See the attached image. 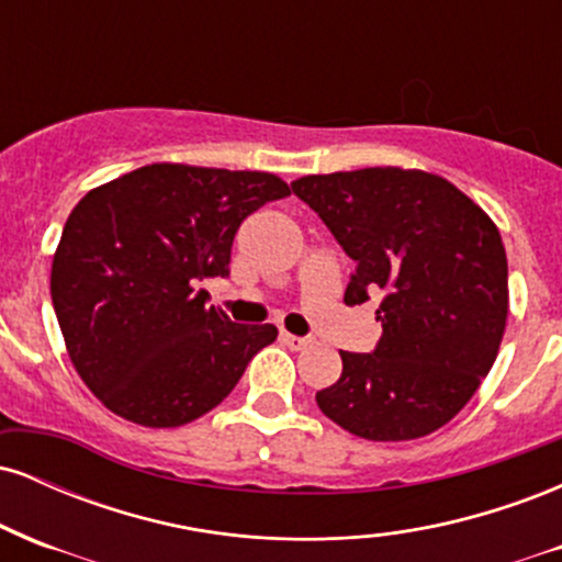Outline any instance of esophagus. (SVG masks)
<instances>
[{
  "label": "esophagus",
  "instance_id": "esophagus-1",
  "mask_svg": "<svg viewBox=\"0 0 562 562\" xmlns=\"http://www.w3.org/2000/svg\"><path fill=\"white\" fill-rule=\"evenodd\" d=\"M280 338H282V344H285L288 348H293V351H301V348H306L308 344H312L308 338H301V335H293V333H285V330L280 333Z\"/></svg>",
  "mask_w": 562,
  "mask_h": 562
}]
</instances>
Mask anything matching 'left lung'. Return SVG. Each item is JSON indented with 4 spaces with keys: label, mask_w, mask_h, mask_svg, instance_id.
Segmentation results:
<instances>
[{
    "label": "left lung",
    "mask_w": 562,
    "mask_h": 562,
    "mask_svg": "<svg viewBox=\"0 0 562 562\" xmlns=\"http://www.w3.org/2000/svg\"><path fill=\"white\" fill-rule=\"evenodd\" d=\"M293 192L357 261L346 306L383 295L375 351H340L319 409L367 441H412L447 425L492 370L507 325V256L496 224L438 173H312Z\"/></svg>",
    "instance_id": "1"
}]
</instances>
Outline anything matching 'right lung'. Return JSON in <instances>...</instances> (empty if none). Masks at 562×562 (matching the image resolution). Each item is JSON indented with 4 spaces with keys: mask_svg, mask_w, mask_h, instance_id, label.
<instances>
[{
    "mask_svg": "<svg viewBox=\"0 0 562 562\" xmlns=\"http://www.w3.org/2000/svg\"><path fill=\"white\" fill-rule=\"evenodd\" d=\"M290 187L267 171L153 164L94 187L53 259L68 357L113 415L179 428L229 396L274 325H235L198 285L229 274L245 216Z\"/></svg>",
    "mask_w": 562,
    "mask_h": 562,
    "instance_id": "right-lung-1",
    "label": "right lung"
}]
</instances>
